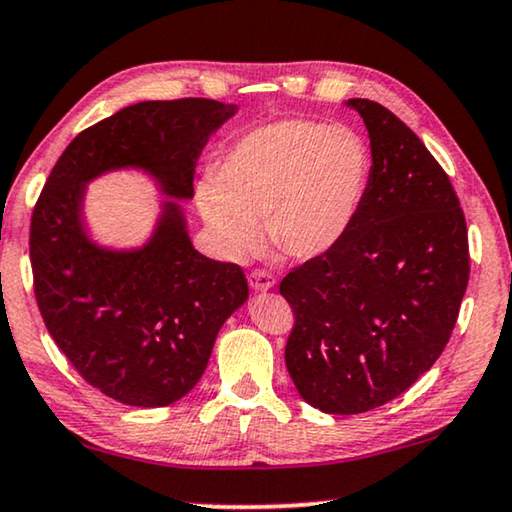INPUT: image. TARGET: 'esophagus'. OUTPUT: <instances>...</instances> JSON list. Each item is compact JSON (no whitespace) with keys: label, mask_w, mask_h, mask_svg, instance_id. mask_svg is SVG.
<instances>
[{"label":"esophagus","mask_w":512,"mask_h":512,"mask_svg":"<svg viewBox=\"0 0 512 512\" xmlns=\"http://www.w3.org/2000/svg\"><path fill=\"white\" fill-rule=\"evenodd\" d=\"M248 282H250V287H253L255 291H269L275 285V278H273L271 273H266V271H253V273L248 275Z\"/></svg>","instance_id":"esophagus-1"}]
</instances>
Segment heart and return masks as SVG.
I'll return each mask as SVG.
<instances>
[{
	"label": "heart",
	"mask_w": 512,
	"mask_h": 512,
	"mask_svg": "<svg viewBox=\"0 0 512 512\" xmlns=\"http://www.w3.org/2000/svg\"><path fill=\"white\" fill-rule=\"evenodd\" d=\"M371 152L358 132L316 120H280L243 134L202 180L196 202L218 250L253 253L262 227L275 248L314 259L337 248L358 218Z\"/></svg>",
	"instance_id": "1"
}]
</instances>
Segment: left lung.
<instances>
[{"label": "left lung", "instance_id": "1", "mask_svg": "<svg viewBox=\"0 0 512 512\" xmlns=\"http://www.w3.org/2000/svg\"><path fill=\"white\" fill-rule=\"evenodd\" d=\"M346 107L369 132L367 196L337 248L280 282L296 314L287 371L328 415H360L415 385L449 342L469 280L465 214L442 166L383 104Z\"/></svg>", "mask_w": 512, "mask_h": 512}]
</instances>
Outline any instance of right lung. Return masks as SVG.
Returning <instances> with one entry per match:
<instances>
[{"label": "right lung", "mask_w": 512, "mask_h": 512, "mask_svg": "<svg viewBox=\"0 0 512 512\" xmlns=\"http://www.w3.org/2000/svg\"><path fill=\"white\" fill-rule=\"evenodd\" d=\"M237 104L205 97L139 102L72 139L31 216L38 310L86 383L125 405L164 408L196 387L218 330L248 300L241 266L193 248L184 209L202 148ZM141 169L168 197L151 239L109 249L90 239L85 186Z\"/></svg>", "instance_id": "obj_1"}]
</instances>
